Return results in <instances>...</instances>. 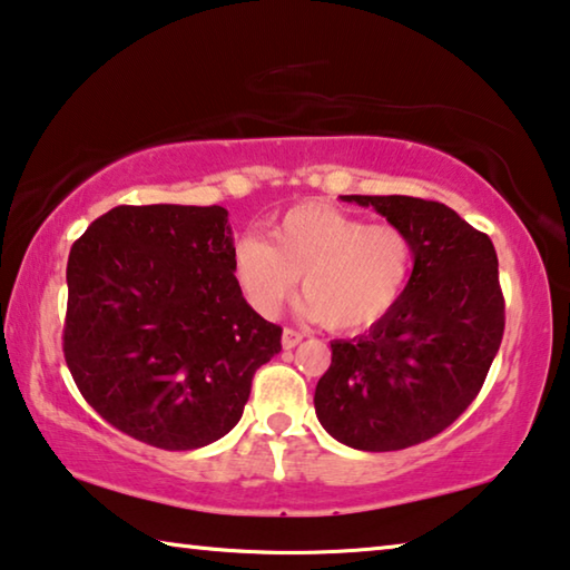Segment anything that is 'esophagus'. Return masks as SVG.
<instances>
[{
	"mask_svg": "<svg viewBox=\"0 0 570 570\" xmlns=\"http://www.w3.org/2000/svg\"><path fill=\"white\" fill-rule=\"evenodd\" d=\"M305 334H301V331L295 328H285L283 331V348H295L297 344H301Z\"/></svg>",
	"mask_w": 570,
	"mask_h": 570,
	"instance_id": "obj_1",
	"label": "esophagus"
}]
</instances>
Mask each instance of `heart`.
<instances>
[{
	"label": "heart",
	"mask_w": 570,
	"mask_h": 570,
	"mask_svg": "<svg viewBox=\"0 0 570 570\" xmlns=\"http://www.w3.org/2000/svg\"><path fill=\"white\" fill-rule=\"evenodd\" d=\"M232 273L247 303L275 318L297 277L305 308L328 328L362 331L380 323L413 275V242L395 224H370L331 204H301L267 224V242H234Z\"/></svg>",
	"instance_id": "1"
}]
</instances>
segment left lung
I'll list each match as a JSON object with an SVG mask.
<instances>
[{
  "mask_svg": "<svg viewBox=\"0 0 570 570\" xmlns=\"http://www.w3.org/2000/svg\"><path fill=\"white\" fill-rule=\"evenodd\" d=\"M372 206L413 242L400 303L354 338L331 344L315 415L356 451H400L445 431L476 400L504 334L492 239L438 200L344 196Z\"/></svg>",
  "mask_w": 570,
  "mask_h": 570,
  "instance_id": "left-lung-1",
  "label": "left lung"
}]
</instances>
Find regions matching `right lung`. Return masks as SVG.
I'll list each match as a JSON object with an SVG mask.
<instances>
[{"label": "right lung", "instance_id": "obj_1", "mask_svg": "<svg viewBox=\"0 0 570 570\" xmlns=\"http://www.w3.org/2000/svg\"><path fill=\"white\" fill-rule=\"evenodd\" d=\"M222 206H117L68 255L63 354L83 400L163 451L218 441L283 328L244 301Z\"/></svg>", "mask_w": 570, "mask_h": 570}]
</instances>
